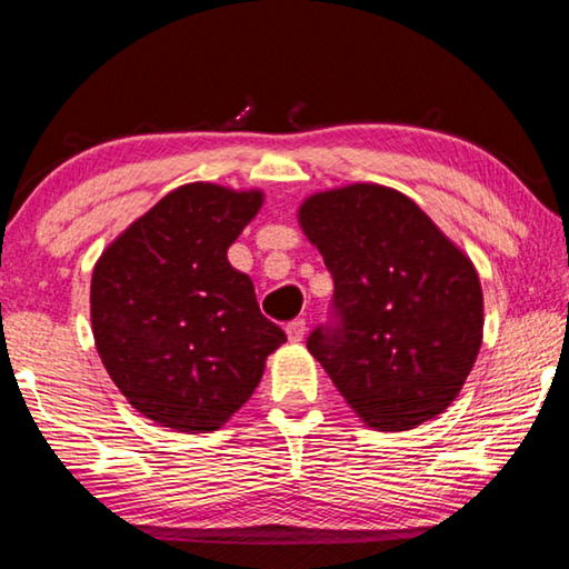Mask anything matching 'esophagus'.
I'll return each mask as SVG.
<instances>
[{
    "mask_svg": "<svg viewBox=\"0 0 569 569\" xmlns=\"http://www.w3.org/2000/svg\"><path fill=\"white\" fill-rule=\"evenodd\" d=\"M286 333H288V339H291V341H303L306 321L303 319H293L291 323L286 326Z\"/></svg>",
    "mask_w": 569,
    "mask_h": 569,
    "instance_id": "esophagus-1",
    "label": "esophagus"
}]
</instances>
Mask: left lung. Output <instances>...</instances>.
Returning <instances> with one entry per match:
<instances>
[{
	"label": "left lung",
	"instance_id": "obj_1",
	"mask_svg": "<svg viewBox=\"0 0 569 569\" xmlns=\"http://www.w3.org/2000/svg\"><path fill=\"white\" fill-rule=\"evenodd\" d=\"M298 223L333 276L331 321L311 331L308 351L369 427L435 419L481 346L475 266L411 198L371 182L306 198Z\"/></svg>",
	"mask_w": 569,
	"mask_h": 569
}]
</instances>
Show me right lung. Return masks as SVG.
Here are the masks:
<instances>
[{
	"label": "right lung",
	"instance_id": "1",
	"mask_svg": "<svg viewBox=\"0 0 569 569\" xmlns=\"http://www.w3.org/2000/svg\"><path fill=\"white\" fill-rule=\"evenodd\" d=\"M261 206V190L180 186L94 263V346L122 397L160 427H223L286 341L226 256Z\"/></svg>",
	"mask_w": 569,
	"mask_h": 569
}]
</instances>
